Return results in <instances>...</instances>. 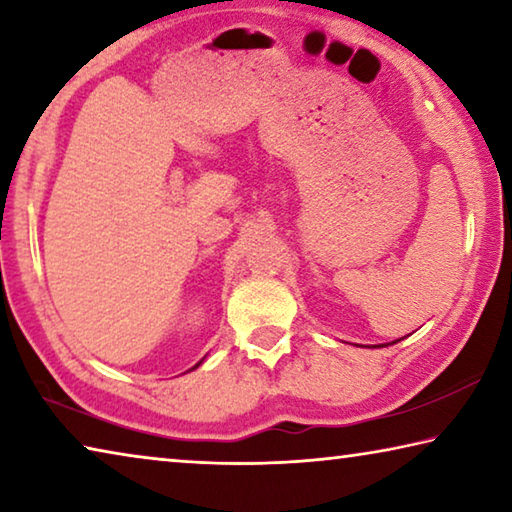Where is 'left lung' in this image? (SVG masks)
I'll list each match as a JSON object with an SVG mask.
<instances>
[{"label":"left lung","instance_id":"left-lung-1","mask_svg":"<svg viewBox=\"0 0 512 512\" xmlns=\"http://www.w3.org/2000/svg\"><path fill=\"white\" fill-rule=\"evenodd\" d=\"M397 341H400V339H397ZM397 341H393V343H397ZM375 348H384V345H375Z\"/></svg>","mask_w":512,"mask_h":512}]
</instances>
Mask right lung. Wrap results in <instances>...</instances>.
Returning <instances> with one entry per match:
<instances>
[{
	"label": "right lung",
	"instance_id": "add662e5",
	"mask_svg": "<svg viewBox=\"0 0 512 512\" xmlns=\"http://www.w3.org/2000/svg\"><path fill=\"white\" fill-rule=\"evenodd\" d=\"M196 366H201V361H198V363H196ZM196 366H194V368H196ZM194 368H192V370H194Z\"/></svg>",
	"mask_w": 512,
	"mask_h": 512
}]
</instances>
